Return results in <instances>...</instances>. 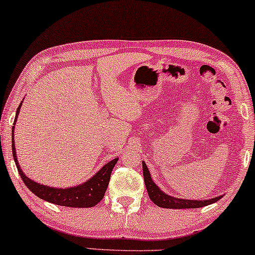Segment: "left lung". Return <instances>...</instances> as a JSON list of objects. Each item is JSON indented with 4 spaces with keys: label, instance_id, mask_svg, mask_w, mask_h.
Segmentation results:
<instances>
[{
    "label": "left lung",
    "instance_id": "1",
    "mask_svg": "<svg viewBox=\"0 0 255 255\" xmlns=\"http://www.w3.org/2000/svg\"><path fill=\"white\" fill-rule=\"evenodd\" d=\"M142 173H144V181L146 189H147L148 196L151 198L154 204L158 205L160 208H167V209H195V208H202L207 207V205L215 203L218 200H221L222 196L211 198V200L207 201H193V200H182V198H177L169 196L159 189V187L152 181L151 174L148 172L147 166L142 161Z\"/></svg>",
    "mask_w": 255,
    "mask_h": 255
}]
</instances>
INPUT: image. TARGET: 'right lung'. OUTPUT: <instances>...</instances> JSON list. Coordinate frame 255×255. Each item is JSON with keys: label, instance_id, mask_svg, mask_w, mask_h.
<instances>
[{"label": "right lung", "instance_id": "add662e5", "mask_svg": "<svg viewBox=\"0 0 255 255\" xmlns=\"http://www.w3.org/2000/svg\"><path fill=\"white\" fill-rule=\"evenodd\" d=\"M20 106L19 104L18 109L16 111V117L13 124L16 123L17 115L19 113ZM13 128L12 127V155L13 160L16 162L17 170H18L20 177H22L23 182L25 186L32 191V193L38 196L41 200L50 202V203L57 204V205H64V207H71V208H92L96 205L104 197L106 194L108 184L110 181V175L113 172L115 165L118 161V158L111 160L107 165H104L101 168L100 172H97L92 179L87 181V182L79 184L78 187L72 188H65V189H58V188H52L48 186H44V184H39L34 182L31 179H29L23 170L20 169L16 158V151H15V144H13Z\"/></svg>", "mask_w": 255, "mask_h": 255}]
</instances>
